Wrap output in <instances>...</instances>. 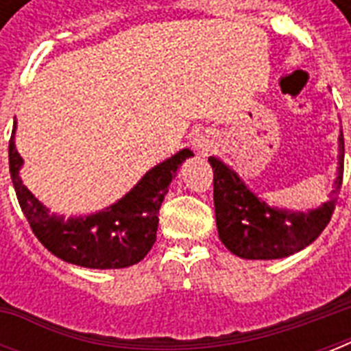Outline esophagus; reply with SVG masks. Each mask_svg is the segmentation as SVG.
Returning <instances> with one entry per match:
<instances>
[{"mask_svg": "<svg viewBox=\"0 0 351 351\" xmlns=\"http://www.w3.org/2000/svg\"><path fill=\"white\" fill-rule=\"evenodd\" d=\"M193 149H195V153L198 154H206L208 151H211V147L215 145L213 136H209V134H197V136L193 138Z\"/></svg>", "mask_w": 351, "mask_h": 351, "instance_id": "1", "label": "esophagus"}]
</instances>
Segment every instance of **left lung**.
I'll list each match as a JSON object with an SVG mask.
<instances>
[{
    "instance_id": "left-lung-1",
    "label": "left lung",
    "mask_w": 351,
    "mask_h": 351,
    "mask_svg": "<svg viewBox=\"0 0 351 351\" xmlns=\"http://www.w3.org/2000/svg\"><path fill=\"white\" fill-rule=\"evenodd\" d=\"M213 167V200L217 230L222 244L240 258L273 261L304 250L324 231L343 184L344 138L339 131L337 176L330 200L310 211H293L271 206L247 187L242 176L217 156Z\"/></svg>"
}]
</instances>
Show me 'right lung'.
<instances>
[{
  "mask_svg": "<svg viewBox=\"0 0 351 351\" xmlns=\"http://www.w3.org/2000/svg\"><path fill=\"white\" fill-rule=\"evenodd\" d=\"M14 134L16 121L8 142V165L25 219L52 255L90 269L129 267L147 255L156 240L158 211L169 191V184L178 167L193 156L191 149H180L151 167L131 191L106 209L65 219V215L51 213V209L23 184L19 176L23 158L16 149Z\"/></svg>",
  "mask_w": 351,
  "mask_h": 351,
  "instance_id": "right-lung-1",
  "label": "right lung"
}]
</instances>
